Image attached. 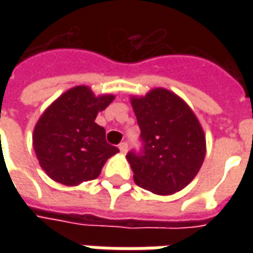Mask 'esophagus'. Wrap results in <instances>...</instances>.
<instances>
[{
  "label": "esophagus",
  "instance_id": "obj_1",
  "mask_svg": "<svg viewBox=\"0 0 253 253\" xmlns=\"http://www.w3.org/2000/svg\"><path fill=\"white\" fill-rule=\"evenodd\" d=\"M127 149H128V145H127V142L119 143V150H121L122 153H126Z\"/></svg>",
  "mask_w": 253,
  "mask_h": 253
}]
</instances>
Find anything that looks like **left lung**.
Masks as SVG:
<instances>
[{
    "mask_svg": "<svg viewBox=\"0 0 253 253\" xmlns=\"http://www.w3.org/2000/svg\"><path fill=\"white\" fill-rule=\"evenodd\" d=\"M141 128V152L126 157L138 186L157 195L183 190L201 169L206 138L195 114L168 89L156 88L131 97Z\"/></svg>",
    "mask_w": 253,
    "mask_h": 253,
    "instance_id": "left-lung-1",
    "label": "left lung"
}]
</instances>
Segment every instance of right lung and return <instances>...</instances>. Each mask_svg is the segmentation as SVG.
Masks as SVG:
<instances>
[{
	"label": "right lung",
	"mask_w": 253,
	"mask_h": 253,
	"mask_svg": "<svg viewBox=\"0 0 253 253\" xmlns=\"http://www.w3.org/2000/svg\"><path fill=\"white\" fill-rule=\"evenodd\" d=\"M115 99L94 96L88 86L61 94L38 121L32 135L39 164L52 180L78 186L96 179L105 161L119 152L105 141L104 127L94 119Z\"/></svg>",
	"instance_id": "1"
}]
</instances>
